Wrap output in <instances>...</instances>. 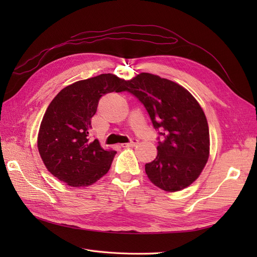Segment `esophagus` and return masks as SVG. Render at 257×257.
Returning a JSON list of instances; mask_svg holds the SVG:
<instances>
[{"instance_id":"34e87169","label":"esophagus","mask_w":257,"mask_h":257,"mask_svg":"<svg viewBox=\"0 0 257 257\" xmlns=\"http://www.w3.org/2000/svg\"><path fill=\"white\" fill-rule=\"evenodd\" d=\"M137 144H138L137 139H133V141H132L131 143H128V144H122L121 146H122L123 148H132V147H135Z\"/></svg>"}]
</instances>
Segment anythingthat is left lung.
I'll return each mask as SVG.
<instances>
[{"label":"left lung","instance_id":"8db88e82","mask_svg":"<svg viewBox=\"0 0 257 257\" xmlns=\"http://www.w3.org/2000/svg\"><path fill=\"white\" fill-rule=\"evenodd\" d=\"M124 91L146 107L154 128L163 130L158 155L146 174L158 188L177 192L188 188L203 172L210 153V136L203 108L191 93L172 80L141 73Z\"/></svg>","mask_w":257,"mask_h":257}]
</instances>
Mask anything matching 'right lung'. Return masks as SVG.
Listing matches in <instances>:
<instances>
[{
    "instance_id": "right-lung-1",
    "label": "right lung",
    "mask_w": 257,
    "mask_h": 257,
    "mask_svg": "<svg viewBox=\"0 0 257 257\" xmlns=\"http://www.w3.org/2000/svg\"><path fill=\"white\" fill-rule=\"evenodd\" d=\"M126 80L100 74L62 89L46 110L37 148L48 172L73 188L95 183L109 170L115 151L91 141V119L106 93L121 92Z\"/></svg>"
}]
</instances>
